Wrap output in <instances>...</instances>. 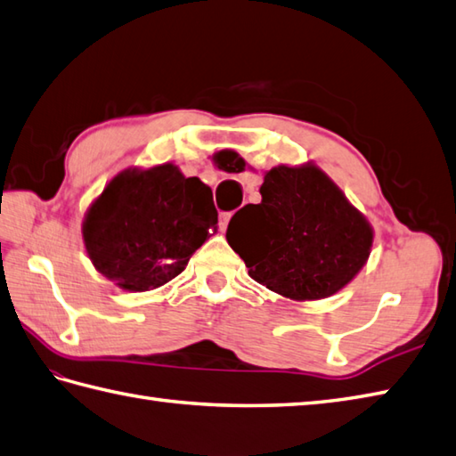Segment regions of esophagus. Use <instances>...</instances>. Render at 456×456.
<instances>
[{
    "label": "esophagus",
    "mask_w": 456,
    "mask_h": 456,
    "mask_svg": "<svg viewBox=\"0 0 456 456\" xmlns=\"http://www.w3.org/2000/svg\"><path fill=\"white\" fill-rule=\"evenodd\" d=\"M229 219H231V213H219V227H221V231L227 229Z\"/></svg>",
    "instance_id": "obj_1"
}]
</instances>
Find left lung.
Instances as JSON below:
<instances>
[{
  "instance_id": "1",
  "label": "left lung",
  "mask_w": 456,
  "mask_h": 456,
  "mask_svg": "<svg viewBox=\"0 0 456 456\" xmlns=\"http://www.w3.org/2000/svg\"><path fill=\"white\" fill-rule=\"evenodd\" d=\"M260 196L227 227V243L258 284L292 299H322L364 266L372 229L322 170L276 167Z\"/></svg>"
}]
</instances>
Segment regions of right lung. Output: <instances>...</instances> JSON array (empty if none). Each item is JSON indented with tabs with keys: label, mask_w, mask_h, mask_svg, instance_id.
I'll return each instance as SVG.
<instances>
[{
	"label": "right lung",
	"mask_w": 456,
	"mask_h": 456,
	"mask_svg": "<svg viewBox=\"0 0 456 456\" xmlns=\"http://www.w3.org/2000/svg\"><path fill=\"white\" fill-rule=\"evenodd\" d=\"M216 231L211 188L162 164L108 183L86 216L84 243L105 278L144 292L176 278Z\"/></svg>",
	"instance_id": "add662e5"
}]
</instances>
